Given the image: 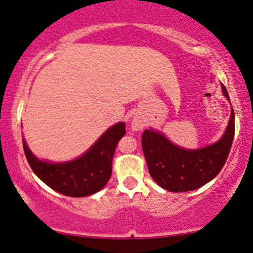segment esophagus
I'll return each instance as SVG.
<instances>
[{"label":"esophagus","mask_w":253,"mask_h":253,"mask_svg":"<svg viewBox=\"0 0 253 253\" xmlns=\"http://www.w3.org/2000/svg\"><path fill=\"white\" fill-rule=\"evenodd\" d=\"M143 126H144V122L142 121V119L135 117L131 121V127L132 130H135V131H138V130H141Z\"/></svg>","instance_id":"esophagus-1"}]
</instances>
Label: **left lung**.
Masks as SVG:
<instances>
[{"instance_id":"left-lung-1","label":"left lung","mask_w":253,"mask_h":253,"mask_svg":"<svg viewBox=\"0 0 253 253\" xmlns=\"http://www.w3.org/2000/svg\"><path fill=\"white\" fill-rule=\"evenodd\" d=\"M222 93L229 100L226 87ZM234 111L228 126L216 143L201 149H184L173 144L159 131L144 130L142 149L152 178L158 185L172 192L192 191L206 185L222 169L234 137Z\"/></svg>"}]
</instances>
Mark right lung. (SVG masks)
Masks as SVG:
<instances>
[{
  "mask_svg": "<svg viewBox=\"0 0 253 253\" xmlns=\"http://www.w3.org/2000/svg\"><path fill=\"white\" fill-rule=\"evenodd\" d=\"M126 132V123H117L106 130L82 157L67 163L39 160L32 154L25 140L22 143L28 164L39 179L62 195L84 197L106 185L112 173L116 147Z\"/></svg>",
  "mask_w": 253,
  "mask_h": 253,
  "instance_id": "right-lung-1",
  "label": "right lung"
}]
</instances>
